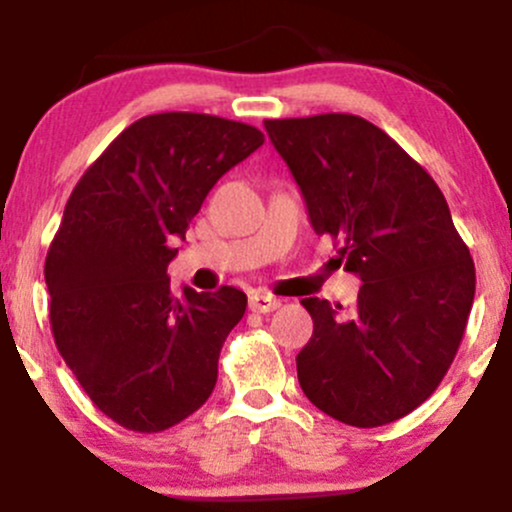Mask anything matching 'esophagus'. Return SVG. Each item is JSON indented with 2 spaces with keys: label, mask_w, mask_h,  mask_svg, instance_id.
I'll use <instances>...</instances> for the list:
<instances>
[{
  "label": "esophagus",
  "mask_w": 512,
  "mask_h": 512,
  "mask_svg": "<svg viewBox=\"0 0 512 512\" xmlns=\"http://www.w3.org/2000/svg\"><path fill=\"white\" fill-rule=\"evenodd\" d=\"M279 301H276L274 296H269V293H252L250 296V310L252 313H274L276 308H279Z\"/></svg>",
  "instance_id": "34e87169"
}]
</instances>
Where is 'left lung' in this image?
<instances>
[{
  "mask_svg": "<svg viewBox=\"0 0 512 512\" xmlns=\"http://www.w3.org/2000/svg\"><path fill=\"white\" fill-rule=\"evenodd\" d=\"M317 236L363 286L351 310L301 301L313 337L296 356L317 409L358 428L424 404L448 373L474 301V262L448 202L395 139L358 115L264 120Z\"/></svg>",
  "mask_w": 512,
  "mask_h": 512,
  "instance_id": "obj_1",
  "label": "left lung"
}]
</instances>
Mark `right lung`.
Wrapping results in <instances>:
<instances>
[{"instance_id": "obj_1", "label": "right lung", "mask_w": 512, "mask_h": 512, "mask_svg": "<svg viewBox=\"0 0 512 512\" xmlns=\"http://www.w3.org/2000/svg\"><path fill=\"white\" fill-rule=\"evenodd\" d=\"M262 144L245 122L146 115L117 134L64 207L45 257L52 337L91 402L129 431H166L214 390L248 296L185 286L178 298L166 269L216 180Z\"/></svg>"}]
</instances>
